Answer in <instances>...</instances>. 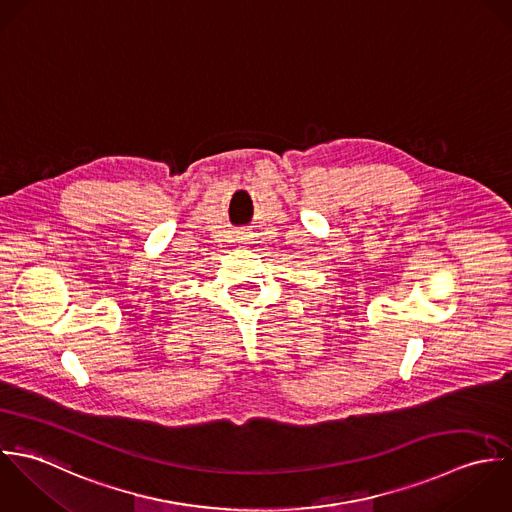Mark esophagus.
<instances>
[{
    "mask_svg": "<svg viewBox=\"0 0 512 512\" xmlns=\"http://www.w3.org/2000/svg\"><path fill=\"white\" fill-rule=\"evenodd\" d=\"M247 239H249L247 235H239V237H237V241H239V243H243V245L247 243Z\"/></svg>",
    "mask_w": 512,
    "mask_h": 512,
    "instance_id": "1",
    "label": "esophagus"
}]
</instances>
